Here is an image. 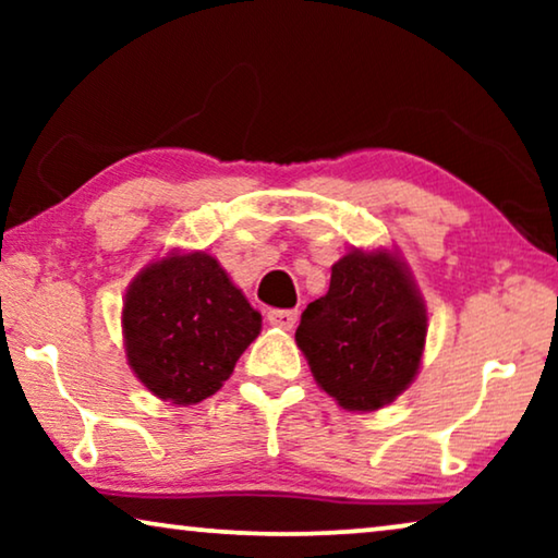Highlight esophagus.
<instances>
[{"label": "esophagus", "mask_w": 558, "mask_h": 558, "mask_svg": "<svg viewBox=\"0 0 558 558\" xmlns=\"http://www.w3.org/2000/svg\"><path fill=\"white\" fill-rule=\"evenodd\" d=\"M266 319L274 327H281V330H292L296 323V310H269L266 312Z\"/></svg>", "instance_id": "1"}]
</instances>
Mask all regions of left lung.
<instances>
[{
	"instance_id": "obj_1",
	"label": "left lung",
	"mask_w": 558,
	"mask_h": 558,
	"mask_svg": "<svg viewBox=\"0 0 558 558\" xmlns=\"http://www.w3.org/2000/svg\"><path fill=\"white\" fill-rule=\"evenodd\" d=\"M319 388L348 411H376L414 380L426 307L407 264L388 251H350L294 335Z\"/></svg>"
}]
</instances>
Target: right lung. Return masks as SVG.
Listing matches in <instances>:
<instances>
[{"label": "right lung", "instance_id": "obj_1", "mask_svg": "<svg viewBox=\"0 0 558 558\" xmlns=\"http://www.w3.org/2000/svg\"><path fill=\"white\" fill-rule=\"evenodd\" d=\"M124 345L136 378L162 401L197 403L228 380L262 332V315L205 251L170 254L129 284Z\"/></svg>", "mask_w": 558, "mask_h": 558}]
</instances>
